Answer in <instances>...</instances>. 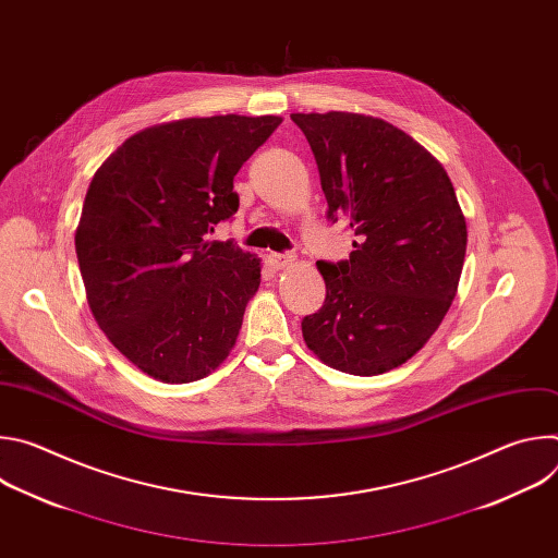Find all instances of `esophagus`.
I'll return each mask as SVG.
<instances>
[{
	"label": "esophagus",
	"mask_w": 558,
	"mask_h": 558,
	"mask_svg": "<svg viewBox=\"0 0 558 558\" xmlns=\"http://www.w3.org/2000/svg\"><path fill=\"white\" fill-rule=\"evenodd\" d=\"M269 263L276 267V269H284V267H289V265H293L295 263V256L293 254H269Z\"/></svg>",
	"instance_id": "esophagus-1"
}]
</instances>
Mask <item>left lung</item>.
<instances>
[{"label":"left lung","mask_w":558,"mask_h":558,"mask_svg":"<svg viewBox=\"0 0 558 558\" xmlns=\"http://www.w3.org/2000/svg\"><path fill=\"white\" fill-rule=\"evenodd\" d=\"M315 156L327 218L355 231L349 260L317 263L325 304L302 317L306 347L351 375L411 360L457 293L465 218L437 158L395 125L351 112L291 114Z\"/></svg>","instance_id":"obj_1"}]
</instances>
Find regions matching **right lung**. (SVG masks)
Masks as SVG:
<instances>
[{"instance_id": "right-lung-1", "label": "right lung", "mask_w": 558, "mask_h": 558, "mask_svg": "<svg viewBox=\"0 0 558 558\" xmlns=\"http://www.w3.org/2000/svg\"><path fill=\"white\" fill-rule=\"evenodd\" d=\"M280 117H207L147 128L97 170L74 247L95 320L143 373L209 375L235 344L260 260L207 233L238 211L233 177Z\"/></svg>"}]
</instances>
